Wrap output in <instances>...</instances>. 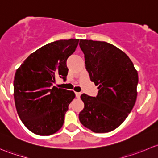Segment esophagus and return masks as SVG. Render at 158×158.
Returning <instances> with one entry per match:
<instances>
[{"label": "esophagus", "mask_w": 158, "mask_h": 158, "mask_svg": "<svg viewBox=\"0 0 158 158\" xmlns=\"http://www.w3.org/2000/svg\"><path fill=\"white\" fill-rule=\"evenodd\" d=\"M81 92H76V96L77 97V98H79V97H80V95H81Z\"/></svg>", "instance_id": "34e87169"}]
</instances>
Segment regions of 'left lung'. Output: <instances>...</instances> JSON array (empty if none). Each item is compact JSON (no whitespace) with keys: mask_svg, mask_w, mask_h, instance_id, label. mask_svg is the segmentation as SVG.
<instances>
[{"mask_svg":"<svg viewBox=\"0 0 158 158\" xmlns=\"http://www.w3.org/2000/svg\"><path fill=\"white\" fill-rule=\"evenodd\" d=\"M85 69L98 85V95H81L84 108L80 122L95 133L117 128L128 117L137 98L138 72L130 58L121 49L103 41L80 40Z\"/></svg>","mask_w":158,"mask_h":158,"instance_id":"obj_1","label":"left lung"}]
</instances>
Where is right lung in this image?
<instances>
[{
  "mask_svg": "<svg viewBox=\"0 0 158 158\" xmlns=\"http://www.w3.org/2000/svg\"><path fill=\"white\" fill-rule=\"evenodd\" d=\"M79 41L69 39L49 43L30 54L16 71L14 96L17 114L36 135H52L63 126L65 114L76 95L52 84L56 77L66 79V60Z\"/></svg>",
  "mask_w": 158,
  "mask_h": 158,
  "instance_id": "1",
  "label": "right lung"
}]
</instances>
